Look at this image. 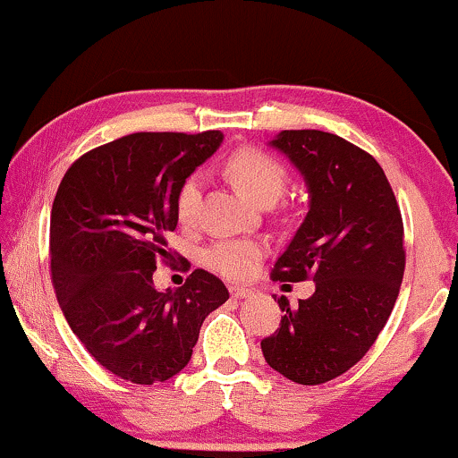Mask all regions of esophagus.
I'll list each match as a JSON object with an SVG mask.
<instances>
[{"label":"esophagus","mask_w":458,"mask_h":458,"mask_svg":"<svg viewBox=\"0 0 458 458\" xmlns=\"http://www.w3.org/2000/svg\"><path fill=\"white\" fill-rule=\"evenodd\" d=\"M231 296L235 300H242V298H252L254 292L248 290V287H231Z\"/></svg>","instance_id":"obj_1"}]
</instances>
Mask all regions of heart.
<instances>
[{
  "label": "heart",
  "mask_w": 458,
  "mask_h": 458,
  "mask_svg": "<svg viewBox=\"0 0 458 458\" xmlns=\"http://www.w3.org/2000/svg\"><path fill=\"white\" fill-rule=\"evenodd\" d=\"M227 173L240 190L259 204L277 202L287 185V173L279 160L256 148H243L227 162ZM202 185L199 177L185 179L177 191V216L181 223L196 221ZM267 254V246L259 240H218L206 248L204 265L227 279H246Z\"/></svg>",
  "instance_id": "obj_1"
}]
</instances>
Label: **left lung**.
Listing matches in <instances>:
<instances>
[{"label": "left lung", "instance_id": "1", "mask_svg": "<svg viewBox=\"0 0 458 458\" xmlns=\"http://www.w3.org/2000/svg\"><path fill=\"white\" fill-rule=\"evenodd\" d=\"M304 177L309 212L275 262V281H315L281 327L260 342L284 377L318 386L354 367L377 340L404 275L403 216L384 168L334 133L281 131L268 143Z\"/></svg>", "mask_w": 458, "mask_h": 458}]
</instances>
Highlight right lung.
Returning <instances> with one entry per match:
<instances>
[{
  "mask_svg": "<svg viewBox=\"0 0 458 458\" xmlns=\"http://www.w3.org/2000/svg\"><path fill=\"white\" fill-rule=\"evenodd\" d=\"M223 143L198 135L133 133L81 156L58 187L49 223L52 281L72 334L116 377L152 386L191 359L199 327L229 300L196 268L179 290H156L168 260L177 191Z\"/></svg>",
  "mask_w": 458,
  "mask_h": 458,
  "instance_id": "1",
  "label": "right lung"
}]
</instances>
